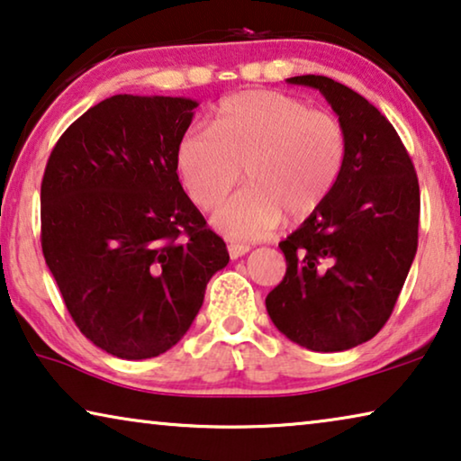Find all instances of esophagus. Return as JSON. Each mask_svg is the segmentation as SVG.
<instances>
[{
    "label": "esophagus",
    "mask_w": 461,
    "mask_h": 461,
    "mask_svg": "<svg viewBox=\"0 0 461 461\" xmlns=\"http://www.w3.org/2000/svg\"><path fill=\"white\" fill-rule=\"evenodd\" d=\"M228 250H230L231 258H240V257H244L246 252H250V246L249 244H230Z\"/></svg>",
    "instance_id": "1"
}]
</instances>
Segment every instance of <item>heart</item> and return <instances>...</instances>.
<instances>
[{
  "mask_svg": "<svg viewBox=\"0 0 461 461\" xmlns=\"http://www.w3.org/2000/svg\"><path fill=\"white\" fill-rule=\"evenodd\" d=\"M348 136L333 113L277 91L223 99L211 128L192 126L176 147V169L196 207L217 204L242 177L249 186L212 212L225 238H263L284 215L304 221L338 186Z\"/></svg>",
  "mask_w": 461,
  "mask_h": 461,
  "instance_id": "obj_1",
  "label": "heart"
}]
</instances>
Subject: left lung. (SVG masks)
<instances>
[{
  "label": "left lung",
  "instance_id": "obj_1",
  "mask_svg": "<svg viewBox=\"0 0 461 461\" xmlns=\"http://www.w3.org/2000/svg\"><path fill=\"white\" fill-rule=\"evenodd\" d=\"M339 115L348 159L322 207L279 249L287 269L265 304L287 339L343 352L373 339L393 312L418 249L420 188L395 128L373 103L327 77H294Z\"/></svg>",
  "mask_w": 461,
  "mask_h": 461
}]
</instances>
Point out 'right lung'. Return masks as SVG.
Masks as SVG:
<instances>
[{"label": "right lung", "mask_w": 461, "mask_h": 461, "mask_svg": "<svg viewBox=\"0 0 461 461\" xmlns=\"http://www.w3.org/2000/svg\"><path fill=\"white\" fill-rule=\"evenodd\" d=\"M196 101L113 95L61 134L41 184V246L80 333L155 358L180 341L225 242L184 192L176 147Z\"/></svg>", "instance_id": "add662e5"}]
</instances>
